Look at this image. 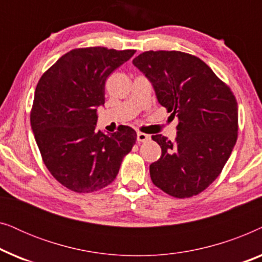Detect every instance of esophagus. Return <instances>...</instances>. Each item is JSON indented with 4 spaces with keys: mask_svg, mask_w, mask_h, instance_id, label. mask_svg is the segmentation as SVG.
Segmentation results:
<instances>
[{
    "mask_svg": "<svg viewBox=\"0 0 262 262\" xmlns=\"http://www.w3.org/2000/svg\"><path fill=\"white\" fill-rule=\"evenodd\" d=\"M150 139V136L149 135H145V134H142V132H138L137 134V141L138 142H146Z\"/></svg>",
    "mask_w": 262,
    "mask_h": 262,
    "instance_id": "34e87169",
    "label": "esophagus"
}]
</instances>
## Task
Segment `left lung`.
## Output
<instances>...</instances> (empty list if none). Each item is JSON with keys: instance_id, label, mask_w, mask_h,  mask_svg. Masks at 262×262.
I'll return each instance as SVG.
<instances>
[{"instance_id": "left-lung-1", "label": "left lung", "mask_w": 262, "mask_h": 262, "mask_svg": "<svg viewBox=\"0 0 262 262\" xmlns=\"http://www.w3.org/2000/svg\"><path fill=\"white\" fill-rule=\"evenodd\" d=\"M170 117L174 142L151 136L162 155L150 164L154 185L174 198H191L221 174L237 141L238 110L230 87L198 57L181 51H145L132 60Z\"/></svg>"}]
</instances>
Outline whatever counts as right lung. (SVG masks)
Returning <instances> with one entry per match:
<instances>
[{"label": "right lung", "instance_id": "right-lung-1", "mask_svg": "<svg viewBox=\"0 0 262 262\" xmlns=\"http://www.w3.org/2000/svg\"><path fill=\"white\" fill-rule=\"evenodd\" d=\"M136 50L103 46L74 49L42 74L34 93L31 126L42 162L59 184L76 193L99 191L114 181L137 134L121 126L95 130L105 83Z\"/></svg>", "mask_w": 262, "mask_h": 262}]
</instances>
